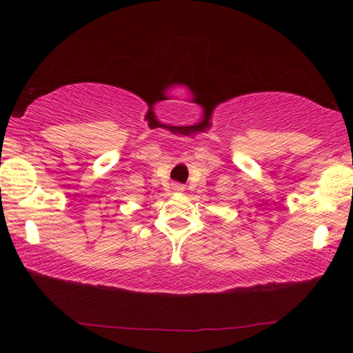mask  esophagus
<instances>
[{
    "mask_svg": "<svg viewBox=\"0 0 353 353\" xmlns=\"http://www.w3.org/2000/svg\"><path fill=\"white\" fill-rule=\"evenodd\" d=\"M173 190H175V191H183V190H185V188H183L181 185H173Z\"/></svg>",
    "mask_w": 353,
    "mask_h": 353,
    "instance_id": "34e87169",
    "label": "esophagus"
}]
</instances>
